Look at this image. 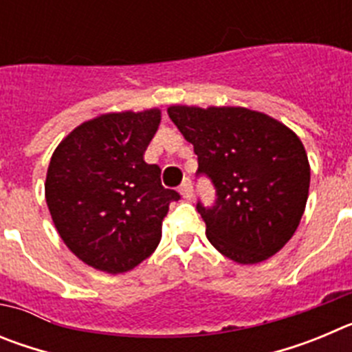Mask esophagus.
<instances>
[{
	"label": "esophagus",
	"instance_id": "obj_1",
	"mask_svg": "<svg viewBox=\"0 0 352 352\" xmlns=\"http://www.w3.org/2000/svg\"><path fill=\"white\" fill-rule=\"evenodd\" d=\"M179 194L185 199H192V183L190 179H185V182L179 185Z\"/></svg>",
	"mask_w": 352,
	"mask_h": 352
}]
</instances>
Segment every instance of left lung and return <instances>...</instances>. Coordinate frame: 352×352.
Wrapping results in <instances>:
<instances>
[{"label":"left lung","instance_id":"left-lung-1","mask_svg":"<svg viewBox=\"0 0 352 352\" xmlns=\"http://www.w3.org/2000/svg\"><path fill=\"white\" fill-rule=\"evenodd\" d=\"M167 113L194 144L197 173L217 188L213 208L197 204L210 243L238 264L275 256L300 226L309 199L310 164L300 138L247 107L176 104Z\"/></svg>","mask_w":352,"mask_h":352}]
</instances>
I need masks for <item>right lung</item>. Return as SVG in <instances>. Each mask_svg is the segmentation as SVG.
I'll return each instance as SVG.
<instances>
[{"mask_svg":"<svg viewBox=\"0 0 352 352\" xmlns=\"http://www.w3.org/2000/svg\"><path fill=\"white\" fill-rule=\"evenodd\" d=\"M162 120L158 107L107 113L84 121L49 162L45 201L56 231L84 264L126 273L158 247L162 220L176 190L144 151Z\"/></svg>","mask_w":352,"mask_h":352,"instance_id":"obj_1","label":"right lung"}]
</instances>
